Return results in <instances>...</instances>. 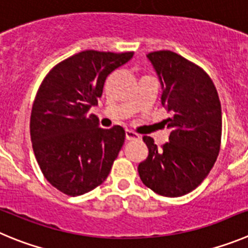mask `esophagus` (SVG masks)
<instances>
[{"instance_id": "1", "label": "esophagus", "mask_w": 248, "mask_h": 248, "mask_svg": "<svg viewBox=\"0 0 248 248\" xmlns=\"http://www.w3.org/2000/svg\"><path fill=\"white\" fill-rule=\"evenodd\" d=\"M126 140H140V136H138L137 133L133 132V131H129V129H126Z\"/></svg>"}]
</instances>
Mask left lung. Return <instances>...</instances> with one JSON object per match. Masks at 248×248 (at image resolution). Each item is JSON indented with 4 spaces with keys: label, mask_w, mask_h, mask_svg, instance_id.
I'll return each instance as SVG.
<instances>
[{
    "label": "left lung",
    "mask_w": 248,
    "mask_h": 248,
    "mask_svg": "<svg viewBox=\"0 0 248 248\" xmlns=\"http://www.w3.org/2000/svg\"><path fill=\"white\" fill-rule=\"evenodd\" d=\"M162 86L169 142L162 149L143 137L148 157L138 164L146 186L168 198L185 195L202 184L214 167L221 142V104L209 75L170 50L147 54Z\"/></svg>",
    "instance_id": "8db88e82"
}]
</instances>
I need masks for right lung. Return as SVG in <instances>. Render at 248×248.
<instances>
[{
    "instance_id": "obj_1",
    "label": "right lung",
    "mask_w": 248,
    "mask_h": 248,
    "mask_svg": "<svg viewBox=\"0 0 248 248\" xmlns=\"http://www.w3.org/2000/svg\"><path fill=\"white\" fill-rule=\"evenodd\" d=\"M132 57L84 50L55 65L38 90L31 115L33 152L46 179L66 195L102 184L124 146L121 126L100 128L97 116L88 112L106 78Z\"/></svg>"
}]
</instances>
